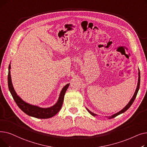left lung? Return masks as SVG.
Masks as SVG:
<instances>
[{
  "label": "left lung",
  "mask_w": 147,
  "mask_h": 147,
  "mask_svg": "<svg viewBox=\"0 0 147 147\" xmlns=\"http://www.w3.org/2000/svg\"><path fill=\"white\" fill-rule=\"evenodd\" d=\"M138 76H139V77H138V85H137L136 89V90H135V94H134L133 97L132 98V99H130V101H129V102L126 105V107L124 108V109H123L121 111H120L119 112H118V113H115V114L112 115L111 116L108 117H109V119H113V118H114V117H116L117 115H119V114H121V113H125L126 110H127L129 109L131 105H132V104H133V102H134L135 99V98H136V95H137V94H138V90H139V89H140V69H139ZM87 109V110L88 111V112H89L91 115H93V116H96V115H97V114H95V113H92V112L90 111L88 109Z\"/></svg>",
  "instance_id": "left-lung-1"
}]
</instances>
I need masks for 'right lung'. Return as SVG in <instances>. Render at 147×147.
<instances>
[{"mask_svg": "<svg viewBox=\"0 0 147 147\" xmlns=\"http://www.w3.org/2000/svg\"><path fill=\"white\" fill-rule=\"evenodd\" d=\"M11 65H9L8 76H7V83H8V88L11 94L20 109L27 115L37 119H49L56 115L59 111L61 110L62 105H63L64 98L65 92L68 89L69 83L67 84L62 89L57 102L52 107L49 108H41L36 105H31L26 102L25 101L17 95L16 92L15 91L11 77Z\"/></svg>", "mask_w": 147, "mask_h": 147, "instance_id": "1", "label": "right lung"}]
</instances>
